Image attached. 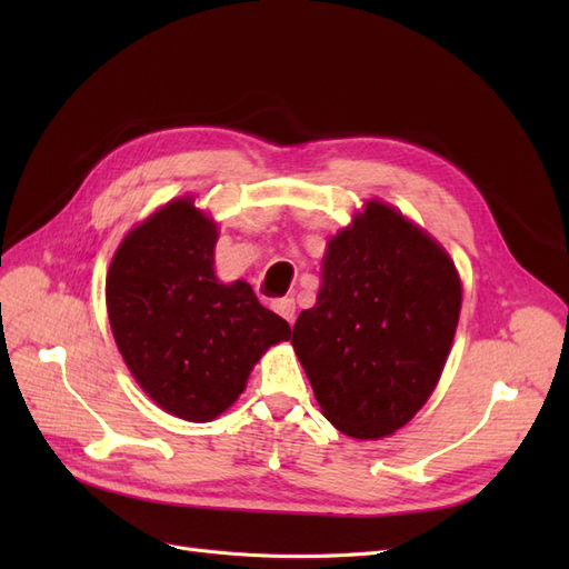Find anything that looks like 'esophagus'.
I'll use <instances>...</instances> for the list:
<instances>
[{
    "label": "esophagus",
    "mask_w": 569,
    "mask_h": 569,
    "mask_svg": "<svg viewBox=\"0 0 569 569\" xmlns=\"http://www.w3.org/2000/svg\"><path fill=\"white\" fill-rule=\"evenodd\" d=\"M272 311L278 313V316H282L289 325H295V318H297V303H295V299L284 297V299L272 301Z\"/></svg>",
    "instance_id": "obj_1"
}]
</instances>
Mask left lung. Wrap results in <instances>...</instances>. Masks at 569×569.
I'll list each match as a JSON object with an SVG mask.
<instances>
[{"label":"left lung","instance_id":"8db88e82","mask_svg":"<svg viewBox=\"0 0 569 569\" xmlns=\"http://www.w3.org/2000/svg\"><path fill=\"white\" fill-rule=\"evenodd\" d=\"M451 256L408 218L368 201L322 258L318 301L295 351L322 416L353 439H382L432 396L458 327Z\"/></svg>","mask_w":569,"mask_h":569}]
</instances>
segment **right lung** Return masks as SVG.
<instances>
[{"label": "right lung", "instance_id": "1", "mask_svg": "<svg viewBox=\"0 0 569 569\" xmlns=\"http://www.w3.org/2000/svg\"><path fill=\"white\" fill-rule=\"evenodd\" d=\"M216 242V222L194 199H173L120 242L107 274L126 366L153 403L189 422L228 410L258 358L291 335L244 280L218 282Z\"/></svg>", "mask_w": 569, "mask_h": 569}]
</instances>
